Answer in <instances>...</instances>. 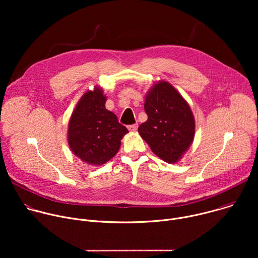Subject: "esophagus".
Listing matches in <instances>:
<instances>
[{
    "instance_id": "1",
    "label": "esophagus",
    "mask_w": 258,
    "mask_h": 258,
    "mask_svg": "<svg viewBox=\"0 0 258 258\" xmlns=\"http://www.w3.org/2000/svg\"><path fill=\"white\" fill-rule=\"evenodd\" d=\"M127 128H128V131H131V132H136V131L138 130V123H135V124L128 125V126H127Z\"/></svg>"
}]
</instances>
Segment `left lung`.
Masks as SVG:
<instances>
[{"mask_svg": "<svg viewBox=\"0 0 258 258\" xmlns=\"http://www.w3.org/2000/svg\"><path fill=\"white\" fill-rule=\"evenodd\" d=\"M148 119L138 132L152 152L167 163H176L195 136V119L188 102L167 82L160 81L146 94Z\"/></svg>", "mask_w": 258, "mask_h": 258, "instance_id": "left-lung-1", "label": "left lung"}]
</instances>
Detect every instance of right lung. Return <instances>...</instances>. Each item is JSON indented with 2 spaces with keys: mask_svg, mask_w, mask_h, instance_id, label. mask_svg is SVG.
<instances>
[{
  "mask_svg": "<svg viewBox=\"0 0 258 258\" xmlns=\"http://www.w3.org/2000/svg\"><path fill=\"white\" fill-rule=\"evenodd\" d=\"M106 95L100 87L87 91L78 102L68 123L70 150L90 165H102L118 152L128 133L116 115L106 109Z\"/></svg>",
  "mask_w": 258,
  "mask_h": 258,
  "instance_id": "1",
  "label": "right lung"
}]
</instances>
